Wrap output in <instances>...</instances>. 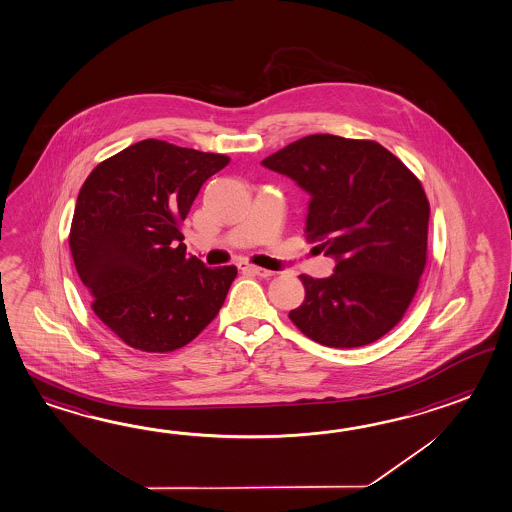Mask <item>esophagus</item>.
Wrapping results in <instances>:
<instances>
[{
  "label": "esophagus",
  "mask_w": 512,
  "mask_h": 512,
  "mask_svg": "<svg viewBox=\"0 0 512 512\" xmlns=\"http://www.w3.org/2000/svg\"><path fill=\"white\" fill-rule=\"evenodd\" d=\"M239 270L240 272L259 275V277H270V275H272L270 270H264V268H259V266H255V264H250V262H239Z\"/></svg>",
  "instance_id": "1"
}]
</instances>
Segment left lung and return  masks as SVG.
Returning a JSON list of instances; mask_svg holds the SVG:
<instances>
[{"label": "left lung", "instance_id": "left-lung-1", "mask_svg": "<svg viewBox=\"0 0 512 512\" xmlns=\"http://www.w3.org/2000/svg\"><path fill=\"white\" fill-rule=\"evenodd\" d=\"M262 165L310 194L308 239L336 259L330 277L299 275L305 301L288 318L336 349L382 338L426 266L430 204L419 178L376 141L330 134L301 137Z\"/></svg>", "mask_w": 512, "mask_h": 512}]
</instances>
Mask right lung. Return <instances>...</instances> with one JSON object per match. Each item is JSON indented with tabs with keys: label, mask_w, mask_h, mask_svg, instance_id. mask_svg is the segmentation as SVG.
<instances>
[{
	"label": "right lung",
	"mask_w": 512,
	"mask_h": 512,
	"mask_svg": "<svg viewBox=\"0 0 512 512\" xmlns=\"http://www.w3.org/2000/svg\"><path fill=\"white\" fill-rule=\"evenodd\" d=\"M224 154L145 139L99 163L80 187L69 248L91 310L117 338L169 353L216 318L235 266L185 255L182 226Z\"/></svg>",
	"instance_id": "1"
}]
</instances>
